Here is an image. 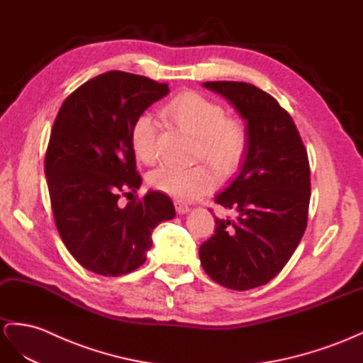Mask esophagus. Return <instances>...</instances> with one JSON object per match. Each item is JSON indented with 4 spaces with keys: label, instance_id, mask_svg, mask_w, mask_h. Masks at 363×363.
I'll list each match as a JSON object with an SVG mask.
<instances>
[{
    "label": "esophagus",
    "instance_id": "1",
    "mask_svg": "<svg viewBox=\"0 0 363 363\" xmlns=\"http://www.w3.org/2000/svg\"><path fill=\"white\" fill-rule=\"evenodd\" d=\"M174 209H177L178 214H186V213L190 211L189 205H185V203L181 202V201H174Z\"/></svg>",
    "mask_w": 363,
    "mask_h": 363
}]
</instances>
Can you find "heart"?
<instances>
[{"label": "heart", "mask_w": 363, "mask_h": 363, "mask_svg": "<svg viewBox=\"0 0 363 363\" xmlns=\"http://www.w3.org/2000/svg\"><path fill=\"white\" fill-rule=\"evenodd\" d=\"M184 131L197 137V152L223 174L235 170L247 147V131L237 119L226 118L220 104L205 98L201 93L185 91L172 99L162 108ZM158 122L149 113L138 114L130 133L131 149L137 160L145 164L155 162ZM216 172L206 164L193 167L161 166L149 173L147 182L161 193L179 201L193 199L208 193L217 185Z\"/></svg>", "instance_id": "heart-1"}]
</instances>
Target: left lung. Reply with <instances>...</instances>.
Segmentation results:
<instances>
[{
    "label": "left lung",
    "instance_id": "obj_1",
    "mask_svg": "<svg viewBox=\"0 0 363 363\" xmlns=\"http://www.w3.org/2000/svg\"><path fill=\"white\" fill-rule=\"evenodd\" d=\"M245 122L240 173L216 202L233 220L216 217V233L199 256L206 274L229 289L245 291L276 277L297 249L308 225L311 170L308 152L291 116L279 102L238 81H209Z\"/></svg>",
    "mask_w": 363,
    "mask_h": 363
}]
</instances>
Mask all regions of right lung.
Listing matches in <instances>:
<instances>
[{"label":"right lung","mask_w":363,"mask_h":363,"mask_svg":"<svg viewBox=\"0 0 363 363\" xmlns=\"http://www.w3.org/2000/svg\"><path fill=\"white\" fill-rule=\"evenodd\" d=\"M167 93V84L110 71L79 86L57 114L45 177L58 233L89 272H134L146 261L152 230L174 217L170 197L158 191L119 203L121 194L142 185L130 143L133 122Z\"/></svg>","instance_id":"obj_1"}]
</instances>
